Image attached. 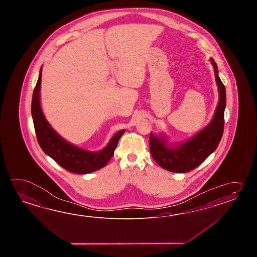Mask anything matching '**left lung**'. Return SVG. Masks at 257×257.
Instances as JSON below:
<instances>
[{"label": "left lung", "mask_w": 257, "mask_h": 257, "mask_svg": "<svg viewBox=\"0 0 257 257\" xmlns=\"http://www.w3.org/2000/svg\"><path fill=\"white\" fill-rule=\"evenodd\" d=\"M218 88V105L210 123L195 136L175 147H168L163 136L150 135V150L154 161L164 169L174 173H186L195 169L218 146L224 130L226 90L218 76V66L211 59Z\"/></svg>", "instance_id": "1"}]
</instances>
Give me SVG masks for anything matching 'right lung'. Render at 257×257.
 Segmentation results:
<instances>
[{
  "label": "right lung",
  "mask_w": 257,
  "mask_h": 257,
  "mask_svg": "<svg viewBox=\"0 0 257 257\" xmlns=\"http://www.w3.org/2000/svg\"><path fill=\"white\" fill-rule=\"evenodd\" d=\"M42 68L34 89L31 113L39 146L44 153L60 164L62 168L74 174H89L103 168L112 158L115 147L125 130L115 133L108 144L100 152H89L67 142L56 132L45 118L40 105V83Z\"/></svg>",
  "instance_id": "obj_1"
}]
</instances>
